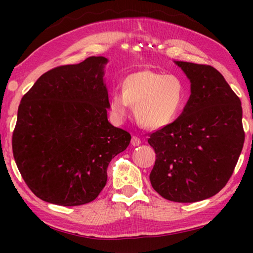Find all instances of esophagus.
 <instances>
[{
    "label": "esophagus",
    "instance_id": "esophagus-1",
    "mask_svg": "<svg viewBox=\"0 0 253 253\" xmlns=\"http://www.w3.org/2000/svg\"><path fill=\"white\" fill-rule=\"evenodd\" d=\"M140 143H142V140H140L139 137L132 136V138H131V145H132V146H138V145H140Z\"/></svg>",
    "mask_w": 253,
    "mask_h": 253
}]
</instances>
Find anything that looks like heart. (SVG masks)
<instances>
[{"mask_svg": "<svg viewBox=\"0 0 253 253\" xmlns=\"http://www.w3.org/2000/svg\"><path fill=\"white\" fill-rule=\"evenodd\" d=\"M185 83L176 75L142 70L128 75L122 83V92L109 98L110 113L115 121L123 122L134 106L136 121L148 129L170 125L182 114L186 104Z\"/></svg>", "mask_w": 253, "mask_h": 253, "instance_id": "1", "label": "heart"}]
</instances>
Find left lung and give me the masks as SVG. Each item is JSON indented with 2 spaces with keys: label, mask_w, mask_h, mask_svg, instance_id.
Returning <instances> with one entry per match:
<instances>
[{
  "label": "left lung",
  "mask_w": 253,
  "mask_h": 253,
  "mask_svg": "<svg viewBox=\"0 0 253 253\" xmlns=\"http://www.w3.org/2000/svg\"><path fill=\"white\" fill-rule=\"evenodd\" d=\"M191 81V96L176 121L149 135L156 154L149 175L166 200L193 203L225 186L243 143L242 107L215 68L175 61Z\"/></svg>",
  "instance_id": "left-lung-1"
}]
</instances>
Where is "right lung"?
Here are the masks:
<instances>
[{
  "label": "right lung",
  "instance_id": "add662e5",
  "mask_svg": "<svg viewBox=\"0 0 253 253\" xmlns=\"http://www.w3.org/2000/svg\"><path fill=\"white\" fill-rule=\"evenodd\" d=\"M107 62L89 57L51 69L21 99L13 156L30 190L45 202H91L106 185L111 158L130 143L129 132L107 118Z\"/></svg>",
  "mask_w": 253,
  "mask_h": 253
}]
</instances>
